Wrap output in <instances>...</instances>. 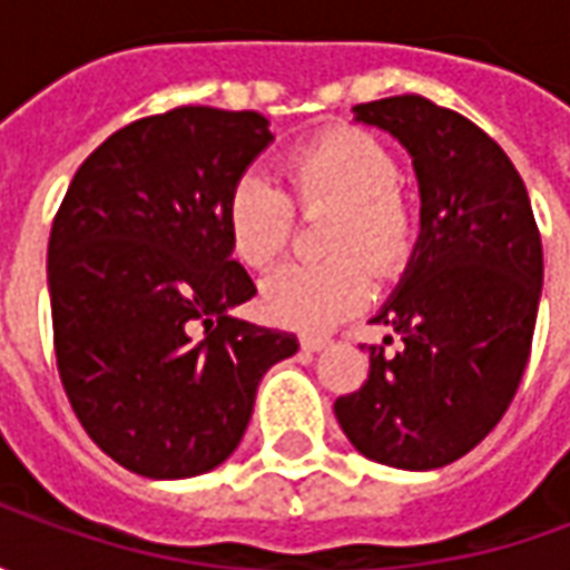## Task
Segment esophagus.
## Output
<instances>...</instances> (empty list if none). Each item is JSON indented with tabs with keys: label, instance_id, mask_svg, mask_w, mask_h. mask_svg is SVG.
Here are the masks:
<instances>
[{
	"label": "esophagus",
	"instance_id": "34e87169",
	"mask_svg": "<svg viewBox=\"0 0 570 570\" xmlns=\"http://www.w3.org/2000/svg\"><path fill=\"white\" fill-rule=\"evenodd\" d=\"M298 345H302V351L314 354V351H323V347L330 345V338H326V335H302V338H298Z\"/></svg>",
	"mask_w": 570,
	"mask_h": 570
}]
</instances>
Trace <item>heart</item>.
<instances>
[{"instance_id":"1","label":"heart","mask_w":570,"mask_h":570,"mask_svg":"<svg viewBox=\"0 0 570 570\" xmlns=\"http://www.w3.org/2000/svg\"><path fill=\"white\" fill-rule=\"evenodd\" d=\"M286 176L302 210L330 207L323 262H289L262 284L268 317L298 330H323L366 305L372 272L394 274L412 256L419 216L396 188L400 164L382 140L360 128L326 130L286 158ZM296 213L272 179L240 174L225 198V232L237 262L268 268L293 237ZM363 258L367 261L362 262Z\"/></svg>"}]
</instances>
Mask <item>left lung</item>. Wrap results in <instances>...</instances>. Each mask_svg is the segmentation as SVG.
<instances>
[{
	"mask_svg": "<svg viewBox=\"0 0 570 570\" xmlns=\"http://www.w3.org/2000/svg\"><path fill=\"white\" fill-rule=\"evenodd\" d=\"M412 155L421 235L396 293L372 323L370 379L335 400L360 454L436 470L489 436L522 382L543 286V249L525 183L498 142L419 94L354 106Z\"/></svg>",
	"mask_w": 570,
	"mask_h": 570,
	"instance_id": "8db88e82",
	"label": "left lung"
}]
</instances>
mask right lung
Here are the masks:
<instances>
[{"label":"right lung","instance_id":"add662e5","mask_svg":"<svg viewBox=\"0 0 570 570\" xmlns=\"http://www.w3.org/2000/svg\"><path fill=\"white\" fill-rule=\"evenodd\" d=\"M268 118L176 106L85 158L51 225L48 293L69 406L112 461L186 479L235 452L293 333L237 321L256 296L225 198L272 142Z\"/></svg>","mask_w":570,"mask_h":570}]
</instances>
